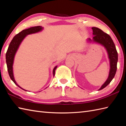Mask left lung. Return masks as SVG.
<instances>
[{"instance_id": "8db88e82", "label": "left lung", "mask_w": 126, "mask_h": 126, "mask_svg": "<svg viewBox=\"0 0 126 126\" xmlns=\"http://www.w3.org/2000/svg\"><path fill=\"white\" fill-rule=\"evenodd\" d=\"M92 29L93 31V35L94 36L93 37L92 40L89 38L88 39V41H92L98 44H100V45L104 46L107 51L108 57L110 61V69L109 76L107 81L99 89V90H101L109 85L113 78H114L117 70L118 54L114 41L109 34L104 33L100 29L97 27H92Z\"/></svg>"}]
</instances>
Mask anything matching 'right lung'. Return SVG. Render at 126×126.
<instances>
[{"mask_svg": "<svg viewBox=\"0 0 126 126\" xmlns=\"http://www.w3.org/2000/svg\"><path fill=\"white\" fill-rule=\"evenodd\" d=\"M43 28L41 26H35L31 27V28H29L28 29H24V30H23L21 32H19L18 34H16V35L14 37V38L12 39V40H11L10 44L8 49H7L6 52V62L7 64V71H8L10 77L11 79L12 80V81H13L17 86H18L19 88H21V89L24 91L26 90L23 89V88H21L20 86L18 85V84L16 83V81L14 79L13 73V67H12V66H13L15 56L16 52L17 50H18V48L19 45H20L21 43H22V41H23L24 38H25L27 35L38 33L39 32L43 30ZM57 67V66H56L53 70V76H55V70Z\"/></svg>", "mask_w": 126, "mask_h": 126, "instance_id": "obj_1", "label": "right lung"}]
</instances>
